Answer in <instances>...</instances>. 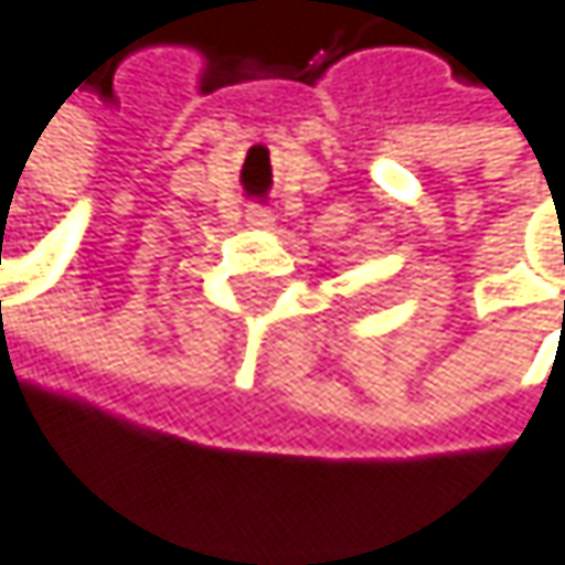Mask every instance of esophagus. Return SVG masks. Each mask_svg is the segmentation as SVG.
<instances>
[{
  "label": "esophagus",
  "mask_w": 565,
  "mask_h": 565,
  "mask_svg": "<svg viewBox=\"0 0 565 565\" xmlns=\"http://www.w3.org/2000/svg\"><path fill=\"white\" fill-rule=\"evenodd\" d=\"M247 224L250 227H270L274 224V214L264 211V207H247Z\"/></svg>",
  "instance_id": "esophagus-1"
}]
</instances>
